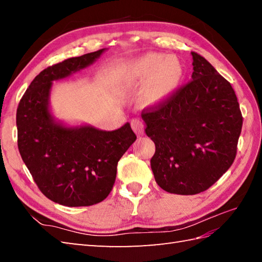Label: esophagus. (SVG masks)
Listing matches in <instances>:
<instances>
[{
	"mask_svg": "<svg viewBox=\"0 0 262 262\" xmlns=\"http://www.w3.org/2000/svg\"><path fill=\"white\" fill-rule=\"evenodd\" d=\"M130 126L137 135H141L144 130V122L140 118H133L130 120Z\"/></svg>",
	"mask_w": 262,
	"mask_h": 262,
	"instance_id": "34e87169",
	"label": "esophagus"
}]
</instances>
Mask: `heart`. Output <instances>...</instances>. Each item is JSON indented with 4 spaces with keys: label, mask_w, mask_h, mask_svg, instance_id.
I'll use <instances>...</instances> for the list:
<instances>
[{
    "label": "heart",
    "mask_w": 262,
    "mask_h": 262,
    "mask_svg": "<svg viewBox=\"0 0 262 262\" xmlns=\"http://www.w3.org/2000/svg\"><path fill=\"white\" fill-rule=\"evenodd\" d=\"M182 76V64L177 57L149 53L128 63L121 72L120 80L128 89L146 83L142 91L143 101L158 104L176 91Z\"/></svg>",
    "instance_id": "obj_1"
}]
</instances>
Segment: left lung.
Returning <instances> with one entry per match:
<instances>
[{"label":"left lung","mask_w":262,"mask_h":262,"mask_svg":"<svg viewBox=\"0 0 262 262\" xmlns=\"http://www.w3.org/2000/svg\"><path fill=\"white\" fill-rule=\"evenodd\" d=\"M191 55L192 80L142 111L155 144V181L177 194L207 190L230 169L243 124L231 83L203 56Z\"/></svg>","instance_id":"8db88e82"}]
</instances>
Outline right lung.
<instances>
[{
    "label": "right lung",
    "instance_id": "1",
    "mask_svg": "<svg viewBox=\"0 0 262 262\" xmlns=\"http://www.w3.org/2000/svg\"><path fill=\"white\" fill-rule=\"evenodd\" d=\"M103 52L104 48L68 58L41 71L16 109L19 152L33 181L48 199L69 207L91 206L107 198L118 161L136 141L128 122L113 132L65 127L49 113L52 82L86 68Z\"/></svg>",
    "mask_w": 262,
    "mask_h": 262
}]
</instances>
